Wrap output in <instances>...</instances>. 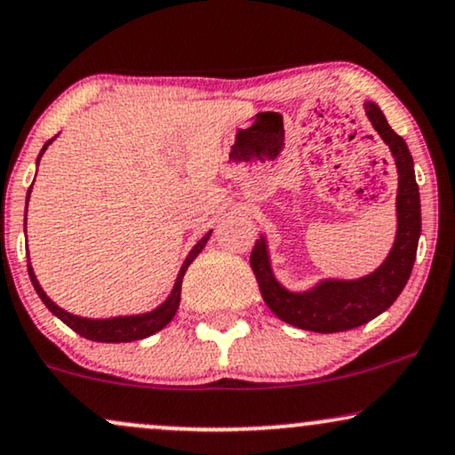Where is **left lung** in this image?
<instances>
[{
  "mask_svg": "<svg viewBox=\"0 0 455 455\" xmlns=\"http://www.w3.org/2000/svg\"><path fill=\"white\" fill-rule=\"evenodd\" d=\"M366 116L381 140L390 146L398 169L396 216L398 231L384 265L360 280H326L309 292H290L273 277L265 239H256L250 254L260 294L269 309L288 324L314 332H341L363 326L390 307L411 275L421 233L419 188L415 182L413 158L401 135L392 131L373 101L364 103Z\"/></svg>",
  "mask_w": 455,
  "mask_h": 455,
  "instance_id": "8db88e82",
  "label": "left lung"
}]
</instances>
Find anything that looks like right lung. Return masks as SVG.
Segmentation results:
<instances>
[{
	"mask_svg": "<svg viewBox=\"0 0 455 455\" xmlns=\"http://www.w3.org/2000/svg\"><path fill=\"white\" fill-rule=\"evenodd\" d=\"M51 141L52 140H48L46 144H44L40 156L44 155V150H46ZM40 156H37V163H40ZM29 193H31V188H29ZM29 193H27V201H29ZM25 220H27V218H25ZM210 235H212V231L207 233L204 239H199V243H196L195 248L190 250V254L186 256L182 269H180V273H178V280H175V286H173L172 294H169V299L165 300V303H163L161 307L148 311V314H140V315L108 317V320H89V317L74 315V314H69V311L59 307V305H54L52 300L46 297V292L42 290L40 282L36 280V273H34V267H31V262H27V271H29L31 283H34L37 297L44 300V305H46V307L51 309L52 314L59 317V320L63 322V324H68L71 331L78 332L80 337L91 339V341H101V343L138 341V339H146V337L155 335V332L161 331V328H165L169 322H172V317L175 315V311H178V307H180V292H182L184 273H186V269H188L190 262H193L196 256H199V251L205 248Z\"/></svg>",
	"mask_w": 455,
	"mask_h": 455,
	"instance_id": "1",
	"label": "right lung"
}]
</instances>
